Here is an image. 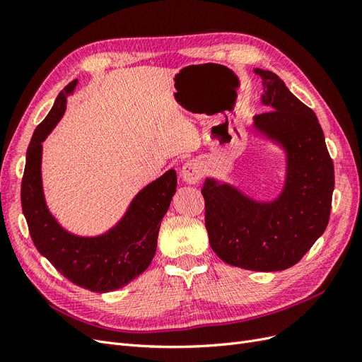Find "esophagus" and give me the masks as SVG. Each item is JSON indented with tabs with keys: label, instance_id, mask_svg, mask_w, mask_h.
<instances>
[{
	"label": "esophagus",
	"instance_id": "1",
	"mask_svg": "<svg viewBox=\"0 0 362 362\" xmlns=\"http://www.w3.org/2000/svg\"><path fill=\"white\" fill-rule=\"evenodd\" d=\"M202 177V168L201 164L196 160H189L184 163L181 169V178L184 182L187 184H196Z\"/></svg>",
	"mask_w": 362,
	"mask_h": 362
}]
</instances>
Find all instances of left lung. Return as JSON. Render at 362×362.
Wrapping results in <instances>:
<instances>
[{"label":"left lung","instance_id":"left-lung-1","mask_svg":"<svg viewBox=\"0 0 362 362\" xmlns=\"http://www.w3.org/2000/svg\"><path fill=\"white\" fill-rule=\"evenodd\" d=\"M272 110L254 127L287 152V177L272 202L247 198L229 184L206 178L205 228L211 249L226 264L255 272L286 270L311 249L329 222L334 163L315 113L276 74L255 69Z\"/></svg>","mask_w":362,"mask_h":362}]
</instances>
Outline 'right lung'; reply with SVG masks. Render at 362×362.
Instances as JSON below:
<instances>
[{
  "label": "right lung",
  "instance_id": "1",
  "mask_svg": "<svg viewBox=\"0 0 362 362\" xmlns=\"http://www.w3.org/2000/svg\"><path fill=\"white\" fill-rule=\"evenodd\" d=\"M76 80L59 93L48 116L35 129L27 149L21 204L33 243L75 286L95 293L113 291L144 273L156 255L161 218L177 192V172L168 170L137 193L120 222L98 237L63 229L49 213L42 189V141L57 125Z\"/></svg>",
  "mask_w": 362,
  "mask_h": 362
}]
</instances>
